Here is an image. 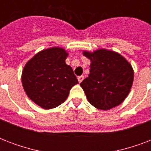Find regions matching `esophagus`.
Listing matches in <instances>:
<instances>
[{"mask_svg":"<svg viewBox=\"0 0 151 151\" xmlns=\"http://www.w3.org/2000/svg\"><path fill=\"white\" fill-rule=\"evenodd\" d=\"M83 79H84V76H78V81H79V83H81V81H83Z\"/></svg>","mask_w":151,"mask_h":151,"instance_id":"obj_1","label":"esophagus"}]
</instances>
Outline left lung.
<instances>
[{"label": "left lung", "mask_w": 151, "mask_h": 151, "mask_svg": "<svg viewBox=\"0 0 151 151\" xmlns=\"http://www.w3.org/2000/svg\"><path fill=\"white\" fill-rule=\"evenodd\" d=\"M90 59V73L80 84L88 101L97 109L110 110L120 105L133 83L132 66L122 55L106 49L84 51Z\"/></svg>", "instance_id": "8db88e82"}]
</instances>
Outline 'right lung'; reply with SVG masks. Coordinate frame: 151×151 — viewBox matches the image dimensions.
<instances>
[{
  "label": "right lung",
  "mask_w": 151,
  "mask_h": 151,
  "mask_svg": "<svg viewBox=\"0 0 151 151\" xmlns=\"http://www.w3.org/2000/svg\"><path fill=\"white\" fill-rule=\"evenodd\" d=\"M68 53L59 47L37 53L25 65L22 87L27 96L43 109H52L65 102L78 81L66 63Z\"/></svg>",
  "instance_id": "right-lung-1"
}]
</instances>
